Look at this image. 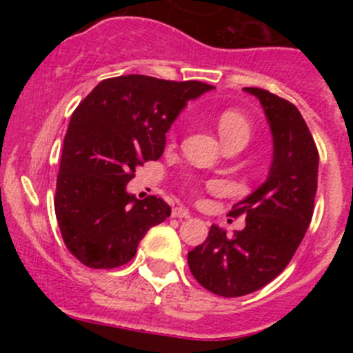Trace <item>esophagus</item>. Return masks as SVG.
I'll list each match as a JSON object with an SVG mask.
<instances>
[{
  "mask_svg": "<svg viewBox=\"0 0 353 353\" xmlns=\"http://www.w3.org/2000/svg\"><path fill=\"white\" fill-rule=\"evenodd\" d=\"M172 216L174 219H190L191 213L188 212L186 208H181V206H177V208L172 210Z\"/></svg>",
  "mask_w": 353,
  "mask_h": 353,
  "instance_id": "1",
  "label": "esophagus"
}]
</instances>
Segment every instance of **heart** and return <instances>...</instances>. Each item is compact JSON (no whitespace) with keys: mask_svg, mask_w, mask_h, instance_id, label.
<instances>
[{"mask_svg":"<svg viewBox=\"0 0 353 353\" xmlns=\"http://www.w3.org/2000/svg\"><path fill=\"white\" fill-rule=\"evenodd\" d=\"M216 128H219L220 138L223 143H248L251 138V123L244 112L237 109H225L216 117Z\"/></svg>","mask_w":353,"mask_h":353,"instance_id":"heart-1","label":"heart"}]
</instances>
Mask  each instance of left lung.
Listing matches in <instances>:
<instances>
[{"label": "left lung", "mask_w": 353, "mask_h": 353, "mask_svg": "<svg viewBox=\"0 0 353 353\" xmlns=\"http://www.w3.org/2000/svg\"><path fill=\"white\" fill-rule=\"evenodd\" d=\"M265 109L273 133V162L266 183L232 206L245 216L234 236L212 225L203 244L188 252L199 285L222 297L259 290L285 270L311 223L318 190L319 154L304 117L292 102L245 87Z\"/></svg>", "instance_id": "1"}]
</instances>
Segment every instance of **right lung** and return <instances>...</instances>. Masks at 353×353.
Instances as JSON below:
<instances>
[{
	"label": "right lung",
	"mask_w": 353,
	"mask_h": 353,
	"mask_svg": "<svg viewBox=\"0 0 353 353\" xmlns=\"http://www.w3.org/2000/svg\"><path fill=\"white\" fill-rule=\"evenodd\" d=\"M212 85L147 74L102 80L71 116L56 183L54 212L68 251L88 268L126 265L148 229L170 215L162 198L137 199L126 184L159 160L181 109Z\"/></svg>",
	"instance_id": "obj_1"
}]
</instances>
